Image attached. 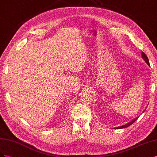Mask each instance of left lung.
<instances>
[{"mask_svg":"<svg viewBox=\"0 0 157 157\" xmlns=\"http://www.w3.org/2000/svg\"><path fill=\"white\" fill-rule=\"evenodd\" d=\"M141 56H142V58H143V59L145 60V62L149 66H150L149 59H148L147 57V55H146L144 52L141 53ZM138 117H136V118H135L134 120H132V121H130V122L128 123L127 124L122 125V126H118V127H116L115 128H117V129H121V128H124L128 127V126H130L132 124H133V123L135 122V121L138 119Z\"/></svg>","mask_w":157,"mask_h":157,"instance_id":"8db88e82","label":"left lung"}]
</instances>
